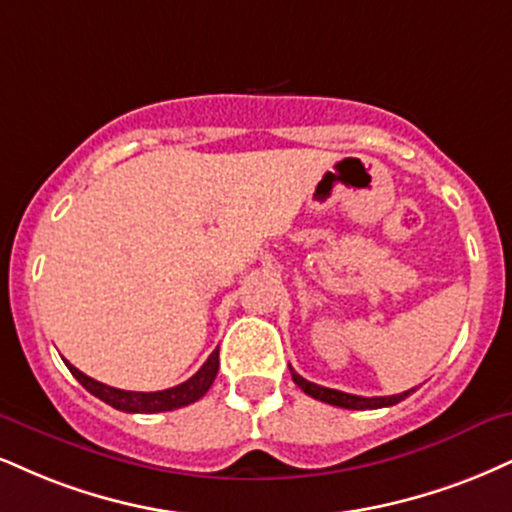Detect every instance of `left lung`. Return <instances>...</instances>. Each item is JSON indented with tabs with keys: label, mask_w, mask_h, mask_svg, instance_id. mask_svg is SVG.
<instances>
[{
	"label": "left lung",
	"mask_w": 512,
	"mask_h": 512,
	"mask_svg": "<svg viewBox=\"0 0 512 512\" xmlns=\"http://www.w3.org/2000/svg\"><path fill=\"white\" fill-rule=\"evenodd\" d=\"M291 374H293V381L295 384L303 389L307 396L322 400V403H329V405H338V408H346V410H377V408H389V405H396L400 400H405L410 396L412 391H403V393H396V396H374V398H365V396H353V393H343V391H336V389H326V386H319V384H312V381H307L300 377L298 372H293L291 367Z\"/></svg>",
	"instance_id": "obj_1"
}]
</instances>
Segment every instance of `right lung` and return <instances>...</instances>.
I'll use <instances>...</instances> for the list:
<instances>
[{"instance_id":"right-lung-1","label":"right lung","mask_w":512,"mask_h":512,"mask_svg":"<svg viewBox=\"0 0 512 512\" xmlns=\"http://www.w3.org/2000/svg\"><path fill=\"white\" fill-rule=\"evenodd\" d=\"M66 367L71 369V374L76 377L80 384H83L85 391H90L92 396L104 400L112 408L121 410V412H145V415H152V412H166V410H176L183 408V405L195 403L200 400L205 393L209 391V386L214 384L219 372V348L214 350L212 355L207 357V362L202 365L197 372L183 384L174 386V389H164V391H123V389H114V386L102 384V381H95L88 374H83L80 369L71 365L69 360H64Z\"/></svg>"}]
</instances>
